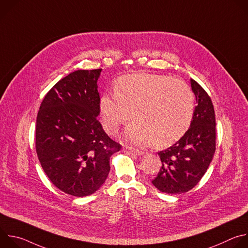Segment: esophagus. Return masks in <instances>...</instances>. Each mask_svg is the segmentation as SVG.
<instances>
[{"label":"esophagus","instance_id":"esophagus-1","mask_svg":"<svg viewBox=\"0 0 248 248\" xmlns=\"http://www.w3.org/2000/svg\"><path fill=\"white\" fill-rule=\"evenodd\" d=\"M124 151L130 155H134V156H140V155H143L144 152L142 151H139V150H136L134 148H131V147H125L124 148Z\"/></svg>","mask_w":248,"mask_h":248}]
</instances>
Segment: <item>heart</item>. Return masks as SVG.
I'll use <instances>...</instances> for the list:
<instances>
[{"instance_id":"obj_1","label":"heart","mask_w":248,"mask_h":248,"mask_svg":"<svg viewBox=\"0 0 248 248\" xmlns=\"http://www.w3.org/2000/svg\"><path fill=\"white\" fill-rule=\"evenodd\" d=\"M99 110L108 131L116 132L132 118L124 131L129 142L165 147L188 129L194 113V96L182 80L153 74H132L120 78L115 94L104 93Z\"/></svg>"}]
</instances>
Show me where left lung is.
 <instances>
[{"label": "left lung", "mask_w": 248, "mask_h": 248, "mask_svg": "<svg viewBox=\"0 0 248 248\" xmlns=\"http://www.w3.org/2000/svg\"><path fill=\"white\" fill-rule=\"evenodd\" d=\"M191 89L197 106L185 135L170 147L160 151L161 169L154 186L168 194H182L202 179L216 150V120L211 98L192 78Z\"/></svg>", "instance_id": "obj_1"}]
</instances>
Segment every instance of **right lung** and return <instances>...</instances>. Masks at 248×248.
Masks as SVG:
<instances>
[{
  "label": "right lung",
  "instance_id": "add662e5",
  "mask_svg": "<svg viewBox=\"0 0 248 248\" xmlns=\"http://www.w3.org/2000/svg\"><path fill=\"white\" fill-rule=\"evenodd\" d=\"M102 68L78 69L58 81L43 99L36 120V152L50 181L77 197L105 183L110 158L122 146L97 120V81Z\"/></svg>",
  "mask_w": 248,
  "mask_h": 248
}]
</instances>
